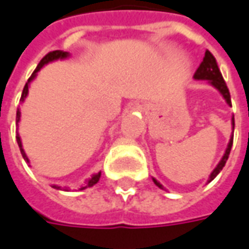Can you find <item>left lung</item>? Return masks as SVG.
Returning a JSON list of instances; mask_svg holds the SVG:
<instances>
[{"label": "left lung", "mask_w": 249, "mask_h": 249, "mask_svg": "<svg viewBox=\"0 0 249 249\" xmlns=\"http://www.w3.org/2000/svg\"><path fill=\"white\" fill-rule=\"evenodd\" d=\"M194 79H196V80H207L213 87L216 88V89L222 93V96L224 97V100L227 101L228 106H231V96H230V91H228L227 84H226V82H224L222 73H220V70H219L218 63H216V59L213 58V55L210 53L209 50H207V51H206V54H204L203 62L200 63L198 70L195 71ZM232 128H235V120H233V117H232ZM232 142H233V136H231L227 149H226V153H224V156H223L220 162L218 163V166L215 167V169L213 170V173L210 174L209 182L213 181V178L218 176L219 173H220V170L224 167V165H226V162H227L228 160V156H230V152H231V148H232ZM153 182H154L156 186H158L160 189H163V186H162L161 183L156 179V178H153Z\"/></svg>", "instance_id": "left-lung-1"}]
</instances>
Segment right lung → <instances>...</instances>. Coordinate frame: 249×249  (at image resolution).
Masks as SVG:
<instances>
[{"label":"right lung","instance_id":"add662e5","mask_svg":"<svg viewBox=\"0 0 249 249\" xmlns=\"http://www.w3.org/2000/svg\"><path fill=\"white\" fill-rule=\"evenodd\" d=\"M68 56H70V54H68L67 51H60V50H55V51H51V53H49L47 55H45V56L42 58V60L39 62V64L36 66V71L33 72V75H31L30 78H29V80H27L26 84H25V88H23V91H22L21 101L25 100V97L27 96V93H29V84H30V82L33 80V79L36 78V72L39 71L40 68L43 67L45 64L50 63V62H54V60H58V59H66L68 58ZM19 120H21V112H19V109H18L17 110V124L19 123ZM17 142H18V146H19V150H21V154H22V157H23V160H25L26 162H30L29 161V158H27L26 153H25V150H23V148H22V142H21V137H19V134H17ZM100 176H101V173L93 174V176H92L87 182H86V185L80 187V190H84V189H87V187H92L93 185H96L97 182H99V179H100ZM53 187H54V189H58V190H62V187H60V186L53 185ZM63 190L68 191V187H64Z\"/></svg>","mask_w":249,"mask_h":249}]
</instances>
